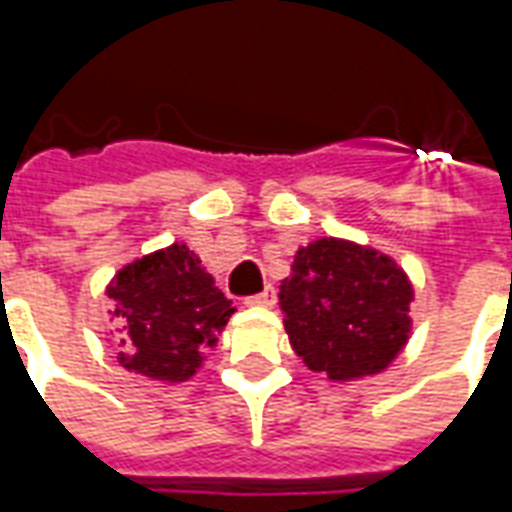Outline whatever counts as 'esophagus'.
<instances>
[{"label":"esophagus","mask_w":512,"mask_h":512,"mask_svg":"<svg viewBox=\"0 0 512 512\" xmlns=\"http://www.w3.org/2000/svg\"><path fill=\"white\" fill-rule=\"evenodd\" d=\"M274 301H277V290L266 288L263 293H255V296H249V299H246V304H249V307H271Z\"/></svg>","instance_id":"34e87169"}]
</instances>
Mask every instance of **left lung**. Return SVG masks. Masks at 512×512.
<instances>
[{"label": "left lung", "mask_w": 512, "mask_h": 512, "mask_svg": "<svg viewBox=\"0 0 512 512\" xmlns=\"http://www.w3.org/2000/svg\"><path fill=\"white\" fill-rule=\"evenodd\" d=\"M414 288L392 257L318 238L293 257L279 307L293 351L334 381L381 373L406 345Z\"/></svg>", "instance_id": "obj_1"}]
</instances>
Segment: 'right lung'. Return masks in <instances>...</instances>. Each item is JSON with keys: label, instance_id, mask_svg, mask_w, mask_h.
Listing matches in <instances>:
<instances>
[{"label": "right lung", "instance_id": "obj_1", "mask_svg": "<svg viewBox=\"0 0 512 512\" xmlns=\"http://www.w3.org/2000/svg\"><path fill=\"white\" fill-rule=\"evenodd\" d=\"M186 244H172L120 268L106 288L115 301L117 362L156 381H186L216 345L233 301L213 285Z\"/></svg>", "mask_w": 512, "mask_h": 512}]
</instances>
